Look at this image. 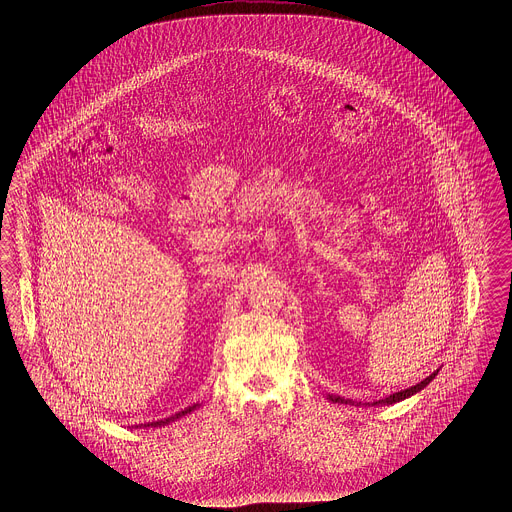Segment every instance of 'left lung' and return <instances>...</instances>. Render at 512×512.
Wrapping results in <instances>:
<instances>
[{
    "instance_id": "1",
    "label": "left lung",
    "mask_w": 512,
    "mask_h": 512,
    "mask_svg": "<svg viewBox=\"0 0 512 512\" xmlns=\"http://www.w3.org/2000/svg\"><path fill=\"white\" fill-rule=\"evenodd\" d=\"M439 370L436 372H432L428 378H424L420 384H416V386H411V388H407V390L397 391V393H391L388 395L386 399H380V401H374L372 405H393V403H399V401H403V399H407V397H411L414 393H418L420 390H424L436 376H438ZM328 399L330 401H334V403H347L345 399H341L338 395H328Z\"/></svg>"
}]
</instances>
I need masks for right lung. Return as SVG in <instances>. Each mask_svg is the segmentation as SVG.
<instances>
[{
  "label": "right lung",
  "instance_id": "1",
  "mask_svg": "<svg viewBox=\"0 0 512 512\" xmlns=\"http://www.w3.org/2000/svg\"><path fill=\"white\" fill-rule=\"evenodd\" d=\"M199 405H192V407H188V409H184V411H180V413L174 414V416H171V418H165V420H157V422H147V424H144L146 428H149V426H153V428H157V426H165V424H169V422H174L176 418H180V416H186L188 413H192L194 409H197Z\"/></svg>",
  "mask_w": 512,
  "mask_h": 512
}]
</instances>
